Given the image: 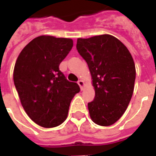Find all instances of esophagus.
Returning a JSON list of instances; mask_svg holds the SVG:
<instances>
[{"mask_svg": "<svg viewBox=\"0 0 156 156\" xmlns=\"http://www.w3.org/2000/svg\"><path fill=\"white\" fill-rule=\"evenodd\" d=\"M78 84L79 85L81 90H83V86H84V82L83 81V80H79V81L78 82Z\"/></svg>", "mask_w": 156, "mask_h": 156, "instance_id": "esophagus-1", "label": "esophagus"}]
</instances>
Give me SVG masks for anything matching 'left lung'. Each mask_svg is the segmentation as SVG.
Wrapping results in <instances>:
<instances>
[{"label":"left lung","instance_id":"8db88e82","mask_svg":"<svg viewBox=\"0 0 156 156\" xmlns=\"http://www.w3.org/2000/svg\"><path fill=\"white\" fill-rule=\"evenodd\" d=\"M77 50L88 63L95 90L94 99L88 104L90 118L98 125H112L124 115L133 95V58L119 39L108 34L78 38Z\"/></svg>","mask_w":156,"mask_h":156}]
</instances>
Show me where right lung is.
<instances>
[{
	"label": "right lung",
	"instance_id": "right-lung-1",
	"mask_svg": "<svg viewBox=\"0 0 156 156\" xmlns=\"http://www.w3.org/2000/svg\"><path fill=\"white\" fill-rule=\"evenodd\" d=\"M70 38L40 36L29 42L16 62L13 80L26 113L44 128L60 125L80 88L69 82L59 65L71 51Z\"/></svg>",
	"mask_w": 156,
	"mask_h": 156
}]
</instances>
